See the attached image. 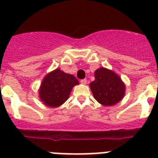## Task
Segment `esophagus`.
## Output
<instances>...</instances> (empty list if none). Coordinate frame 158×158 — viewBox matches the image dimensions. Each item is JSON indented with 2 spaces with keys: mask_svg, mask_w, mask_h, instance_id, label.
Instances as JSON below:
<instances>
[{
  "mask_svg": "<svg viewBox=\"0 0 158 158\" xmlns=\"http://www.w3.org/2000/svg\"><path fill=\"white\" fill-rule=\"evenodd\" d=\"M81 83L83 84V85H86L87 84V80L86 79H82V80H81Z\"/></svg>",
  "mask_w": 158,
  "mask_h": 158,
  "instance_id": "obj_1",
  "label": "esophagus"
}]
</instances>
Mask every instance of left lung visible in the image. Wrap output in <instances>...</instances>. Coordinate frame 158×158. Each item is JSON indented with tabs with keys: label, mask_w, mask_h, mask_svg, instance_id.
<instances>
[{
	"label": "left lung",
	"mask_w": 158,
	"mask_h": 158,
	"mask_svg": "<svg viewBox=\"0 0 158 158\" xmlns=\"http://www.w3.org/2000/svg\"><path fill=\"white\" fill-rule=\"evenodd\" d=\"M93 96L100 104L111 106L120 101L125 93V85L113 71L100 68L95 72V81L90 83Z\"/></svg>",
	"instance_id": "1"
}]
</instances>
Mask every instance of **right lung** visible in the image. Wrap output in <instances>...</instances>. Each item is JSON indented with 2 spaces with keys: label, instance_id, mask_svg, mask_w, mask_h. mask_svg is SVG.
<instances>
[{
  "label": "right lung",
  "instance_id": "1",
  "mask_svg": "<svg viewBox=\"0 0 158 158\" xmlns=\"http://www.w3.org/2000/svg\"><path fill=\"white\" fill-rule=\"evenodd\" d=\"M79 83L71 74L55 69L44 77L40 90L42 101L49 107H58L69 98L73 87Z\"/></svg>",
  "mask_w": 158,
  "mask_h": 158
}]
</instances>
